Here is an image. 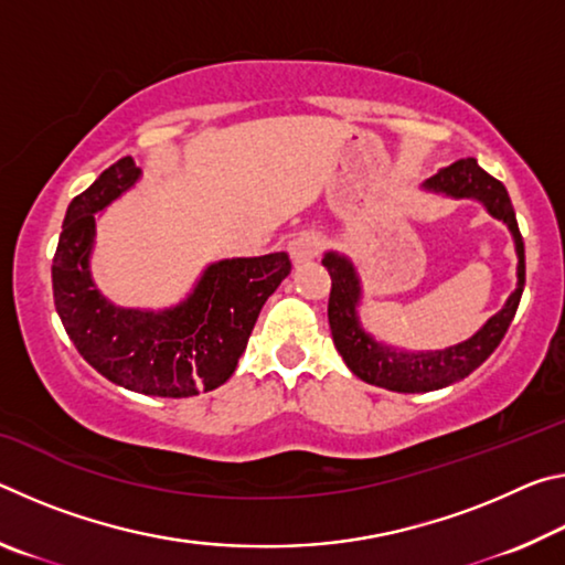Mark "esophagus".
I'll list each match as a JSON object with an SVG mask.
<instances>
[{"instance_id":"esophagus-1","label":"esophagus","mask_w":565,"mask_h":565,"mask_svg":"<svg viewBox=\"0 0 565 565\" xmlns=\"http://www.w3.org/2000/svg\"><path fill=\"white\" fill-rule=\"evenodd\" d=\"M323 238L317 232H301L289 242V254L294 264H306L321 254Z\"/></svg>"}]
</instances>
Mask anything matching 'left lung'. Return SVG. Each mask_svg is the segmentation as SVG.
I'll list each match as a JSON object with an SVG mask.
<instances>
[{"instance_id": "1", "label": "left lung", "mask_w": 565, "mask_h": 565, "mask_svg": "<svg viewBox=\"0 0 565 565\" xmlns=\"http://www.w3.org/2000/svg\"><path fill=\"white\" fill-rule=\"evenodd\" d=\"M420 189L451 199H476L493 218H499V222L509 226L515 256H519V266H515L519 281H515V291L505 299L503 309L493 313L471 339L454 343L448 349L406 351L398 347H388L384 341H376L363 329L359 317L363 286L356 266L351 264L349 256L339 252L323 254L321 264L331 274L329 327L333 347H337L341 359L347 361V366L361 381L388 391H398V394H426V391L446 388L481 366L495 351V347H499L505 331H509L525 284L523 238L519 232V222H515L509 191H505L499 179L486 174L476 159H458L456 164L438 169V174L426 179Z\"/></svg>"}]
</instances>
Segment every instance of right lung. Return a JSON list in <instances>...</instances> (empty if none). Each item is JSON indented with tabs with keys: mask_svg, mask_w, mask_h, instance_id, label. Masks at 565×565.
I'll return each mask as SVG.
<instances>
[{
	"mask_svg": "<svg viewBox=\"0 0 565 565\" xmlns=\"http://www.w3.org/2000/svg\"><path fill=\"white\" fill-rule=\"evenodd\" d=\"M141 179L131 157L72 199L52 264L56 313L84 361L111 384L145 396L189 398L236 371L266 299L289 276L286 252L209 264L169 309H127L92 279L97 214Z\"/></svg>",
	"mask_w": 565,
	"mask_h": 565,
	"instance_id": "add662e5",
	"label": "right lung"
}]
</instances>
